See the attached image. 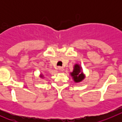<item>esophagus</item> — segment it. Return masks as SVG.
I'll use <instances>...</instances> for the list:
<instances>
[{
	"instance_id": "obj_1",
	"label": "esophagus",
	"mask_w": 122,
	"mask_h": 122,
	"mask_svg": "<svg viewBox=\"0 0 122 122\" xmlns=\"http://www.w3.org/2000/svg\"><path fill=\"white\" fill-rule=\"evenodd\" d=\"M58 69H59V71H63V68L62 67V66H59V67H58Z\"/></svg>"
}]
</instances>
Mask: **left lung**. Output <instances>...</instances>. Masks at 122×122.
Instances as JSON below:
<instances>
[{"mask_svg":"<svg viewBox=\"0 0 122 122\" xmlns=\"http://www.w3.org/2000/svg\"><path fill=\"white\" fill-rule=\"evenodd\" d=\"M71 75L76 82H81L84 78V75L83 74L82 72H81V67L77 64L74 65V70L71 73Z\"/></svg>","mask_w":122,"mask_h":122,"instance_id":"1","label":"left lung"}]
</instances>
